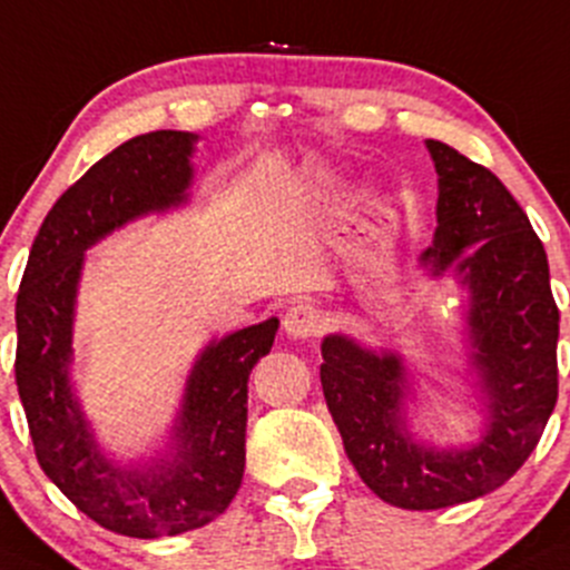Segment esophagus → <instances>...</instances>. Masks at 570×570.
<instances>
[{
	"mask_svg": "<svg viewBox=\"0 0 570 570\" xmlns=\"http://www.w3.org/2000/svg\"><path fill=\"white\" fill-rule=\"evenodd\" d=\"M322 331V314L316 305L295 303L284 314V333L289 338H314Z\"/></svg>",
	"mask_w": 570,
	"mask_h": 570,
	"instance_id": "esophagus-1",
	"label": "esophagus"
}]
</instances>
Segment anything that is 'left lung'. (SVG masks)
I'll list each match as a JSON object with an SVG mask.
<instances>
[{
	"label": "left lung",
	"instance_id": "obj_1",
	"mask_svg": "<svg viewBox=\"0 0 570 570\" xmlns=\"http://www.w3.org/2000/svg\"><path fill=\"white\" fill-rule=\"evenodd\" d=\"M436 229L421 256L431 278L451 273L466 292L464 325L483 429L478 442L415 440L406 404L415 387L404 357L350 335L322 341V391L344 451L380 500L436 511L500 489L535 451L557 404V311L549 262L505 185L448 144L429 139Z\"/></svg>",
	"mask_w": 570,
	"mask_h": 570
}]
</instances>
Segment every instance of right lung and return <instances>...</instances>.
<instances>
[{
    "mask_svg": "<svg viewBox=\"0 0 570 570\" xmlns=\"http://www.w3.org/2000/svg\"><path fill=\"white\" fill-rule=\"evenodd\" d=\"M199 136L155 130L119 144L46 215L16 301V385L35 456L57 489L106 530L179 535L235 500L245 470L250 368L273 350L278 320L209 341L185 380L169 442L149 461L98 445L70 380L83 254L130 220L183 207Z\"/></svg>",
    "mask_w": 570,
    "mask_h": 570,
    "instance_id": "1",
    "label": "right lung"
}]
</instances>
